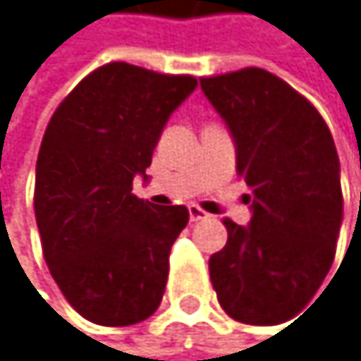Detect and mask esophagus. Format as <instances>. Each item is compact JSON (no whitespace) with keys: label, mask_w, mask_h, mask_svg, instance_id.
I'll list each match as a JSON object with an SVG mask.
<instances>
[{"label":"esophagus","mask_w":361,"mask_h":361,"mask_svg":"<svg viewBox=\"0 0 361 361\" xmlns=\"http://www.w3.org/2000/svg\"><path fill=\"white\" fill-rule=\"evenodd\" d=\"M188 212H190V220H192V222L205 220V218L209 216V214H207L205 209H201L199 205H190V207H188Z\"/></svg>","instance_id":"esophagus-1"}]
</instances>
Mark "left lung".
<instances>
[{
	"label": "left lung",
	"mask_w": 361,
	"mask_h": 361,
	"mask_svg": "<svg viewBox=\"0 0 361 361\" xmlns=\"http://www.w3.org/2000/svg\"><path fill=\"white\" fill-rule=\"evenodd\" d=\"M201 90L235 139L252 203L248 226L222 220L228 240L209 259L212 285L231 319L278 325L312 300L336 255V145L312 102L263 68L203 76Z\"/></svg>",
	"instance_id": "1"
}]
</instances>
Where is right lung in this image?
<instances>
[{
	"label": "right lung",
	"mask_w": 361,
	"mask_h": 361,
	"mask_svg": "<svg viewBox=\"0 0 361 361\" xmlns=\"http://www.w3.org/2000/svg\"><path fill=\"white\" fill-rule=\"evenodd\" d=\"M197 79L111 61L55 109L38 152L34 209L42 255L68 304L96 325L145 321L162 302L184 205L133 195L169 115Z\"/></svg>",
	"instance_id": "obj_1"
}]
</instances>
